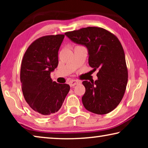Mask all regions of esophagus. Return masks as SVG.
Here are the masks:
<instances>
[{
	"label": "esophagus",
	"instance_id": "1",
	"mask_svg": "<svg viewBox=\"0 0 148 148\" xmlns=\"http://www.w3.org/2000/svg\"><path fill=\"white\" fill-rule=\"evenodd\" d=\"M79 84H80V82L78 81V80H76V79H72V80H71V81H70V82H69L70 86H71V87H73L74 86H76V85H77Z\"/></svg>",
	"mask_w": 148,
	"mask_h": 148
}]
</instances>
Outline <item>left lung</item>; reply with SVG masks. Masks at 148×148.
<instances>
[{
    "mask_svg": "<svg viewBox=\"0 0 148 148\" xmlns=\"http://www.w3.org/2000/svg\"><path fill=\"white\" fill-rule=\"evenodd\" d=\"M72 41L86 46L89 64L98 69L96 81H84L82 102L88 111L103 115L118 106L124 96L128 71L124 50L116 35L101 27H88L65 32Z\"/></svg>",
    "mask_w": 148,
    "mask_h": 148,
    "instance_id": "1",
    "label": "left lung"
}]
</instances>
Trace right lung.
Listing matches in <instances>:
<instances>
[{
    "instance_id": "add662e5",
    "label": "right lung",
    "mask_w": 148,
    "mask_h": 148,
    "mask_svg": "<svg viewBox=\"0 0 148 148\" xmlns=\"http://www.w3.org/2000/svg\"><path fill=\"white\" fill-rule=\"evenodd\" d=\"M64 34L47 35L30 45L21 62L20 80L24 98L40 116H47L61 108L70 86L53 82L50 74L59 63L58 51Z\"/></svg>"
}]
</instances>
